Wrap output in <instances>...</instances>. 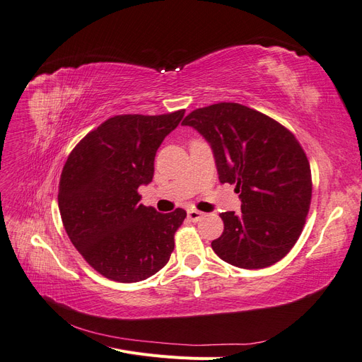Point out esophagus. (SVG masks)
Returning a JSON list of instances; mask_svg holds the SVG:
<instances>
[{"mask_svg":"<svg viewBox=\"0 0 362 362\" xmlns=\"http://www.w3.org/2000/svg\"><path fill=\"white\" fill-rule=\"evenodd\" d=\"M187 217L190 218L192 222H198L199 218L202 217V213L198 211V210H193V208H190V210H187Z\"/></svg>","mask_w":362,"mask_h":362,"instance_id":"esophagus-1","label":"esophagus"}]
</instances>
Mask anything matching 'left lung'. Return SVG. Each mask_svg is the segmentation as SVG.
I'll list each match as a JSON object with an SVG mask.
<instances>
[{
  "instance_id": "obj_1",
  "label": "left lung",
  "mask_w": 362,
  "mask_h": 362,
  "mask_svg": "<svg viewBox=\"0 0 362 362\" xmlns=\"http://www.w3.org/2000/svg\"><path fill=\"white\" fill-rule=\"evenodd\" d=\"M182 125L210 145L218 181L235 184L242 211H226L211 247L240 269H264L298 242L311 202V169L302 146L276 120L235 103L192 112Z\"/></svg>"
}]
</instances>
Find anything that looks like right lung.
Segmentation results:
<instances>
[{
	"label": "right lung",
	"mask_w": 362,
	"mask_h": 362,
	"mask_svg": "<svg viewBox=\"0 0 362 362\" xmlns=\"http://www.w3.org/2000/svg\"><path fill=\"white\" fill-rule=\"evenodd\" d=\"M185 110L169 115H120L87 134L64 164L59 210L72 245L103 276L139 282L168 264L182 208L161 214L140 204V185L154 177L163 140Z\"/></svg>",
	"instance_id": "add662e5"
}]
</instances>
